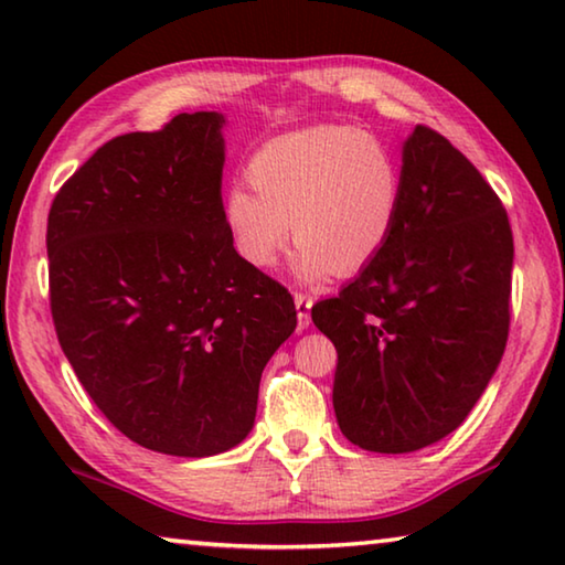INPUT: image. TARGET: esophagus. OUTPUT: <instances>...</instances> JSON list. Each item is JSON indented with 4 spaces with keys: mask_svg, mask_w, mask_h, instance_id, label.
Here are the masks:
<instances>
[{
    "mask_svg": "<svg viewBox=\"0 0 565 565\" xmlns=\"http://www.w3.org/2000/svg\"><path fill=\"white\" fill-rule=\"evenodd\" d=\"M294 303H296V317H299V327L306 329L311 323V306H313V299L309 294H301L296 291L294 294Z\"/></svg>",
    "mask_w": 565,
    "mask_h": 565,
    "instance_id": "obj_1",
    "label": "esophagus"
}]
</instances>
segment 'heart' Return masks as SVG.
Here are the masks:
<instances>
[{
    "label": "heart",
    "instance_id": "obj_1",
    "mask_svg": "<svg viewBox=\"0 0 565 565\" xmlns=\"http://www.w3.org/2000/svg\"><path fill=\"white\" fill-rule=\"evenodd\" d=\"M248 184L224 196L232 244L254 269L279 262L291 232L303 279L353 274L394 236L404 179L396 157L356 127H313L264 145L248 161Z\"/></svg>",
    "mask_w": 565,
    "mask_h": 565
}]
</instances>
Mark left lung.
<instances>
[{
    "label": "left lung",
    "mask_w": 565,
    "mask_h": 565,
    "mask_svg": "<svg viewBox=\"0 0 565 565\" xmlns=\"http://www.w3.org/2000/svg\"><path fill=\"white\" fill-rule=\"evenodd\" d=\"M394 236L339 296L311 306L333 341L341 434L374 454L441 441L471 414L511 323L513 234L471 161L418 124L404 145Z\"/></svg>",
    "instance_id": "8db88e82"
}]
</instances>
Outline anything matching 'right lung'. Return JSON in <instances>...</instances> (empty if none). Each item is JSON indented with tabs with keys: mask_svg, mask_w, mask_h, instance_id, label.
<instances>
[{
	"mask_svg": "<svg viewBox=\"0 0 565 565\" xmlns=\"http://www.w3.org/2000/svg\"><path fill=\"white\" fill-rule=\"evenodd\" d=\"M224 117L177 114L102 145L46 218L56 339L114 428L202 458L252 431L291 294L236 254L224 222Z\"/></svg>",
	"mask_w": 565,
	"mask_h": 565,
	"instance_id": "obj_1",
	"label": "right lung"
}]
</instances>
